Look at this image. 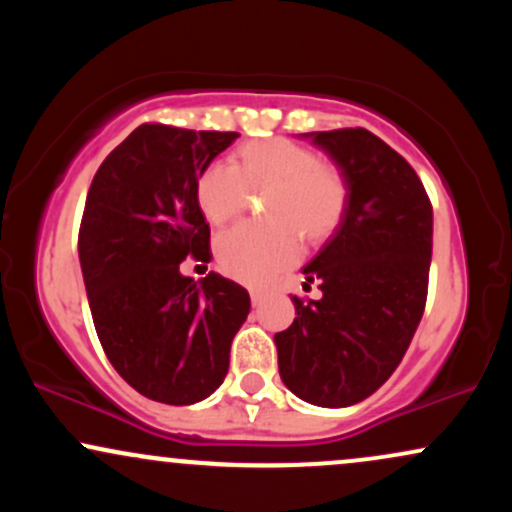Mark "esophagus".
Returning <instances> with one entry per match:
<instances>
[{
  "label": "esophagus",
  "mask_w": 512,
  "mask_h": 512,
  "mask_svg": "<svg viewBox=\"0 0 512 512\" xmlns=\"http://www.w3.org/2000/svg\"><path fill=\"white\" fill-rule=\"evenodd\" d=\"M250 298H252V305H260L262 303V298H264V293L262 291H250Z\"/></svg>",
  "instance_id": "esophagus-1"
}]
</instances>
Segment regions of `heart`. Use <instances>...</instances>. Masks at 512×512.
<instances>
[{
  "label": "heart",
  "instance_id": "obj_1",
  "mask_svg": "<svg viewBox=\"0 0 512 512\" xmlns=\"http://www.w3.org/2000/svg\"><path fill=\"white\" fill-rule=\"evenodd\" d=\"M262 192L269 221L240 223L214 243L221 272L245 284H264L291 267L301 250L298 237L308 248L325 245L349 211L344 170L284 137L240 144L233 166L211 161L195 182L197 207L211 226L231 223L248 209L250 195Z\"/></svg>",
  "mask_w": 512,
  "mask_h": 512
}]
</instances>
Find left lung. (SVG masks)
I'll list each match as a JSON object with an SVG mask.
<instances>
[{
	"mask_svg": "<svg viewBox=\"0 0 512 512\" xmlns=\"http://www.w3.org/2000/svg\"><path fill=\"white\" fill-rule=\"evenodd\" d=\"M310 137L344 170L349 211L337 236L303 269L322 298L293 296L296 320L274 342L279 375L293 395L317 407H349L395 373L419 327L433 207L416 170L368 129Z\"/></svg>",
	"mask_w": 512,
	"mask_h": 512,
	"instance_id": "obj_1",
	"label": "left lung"
}]
</instances>
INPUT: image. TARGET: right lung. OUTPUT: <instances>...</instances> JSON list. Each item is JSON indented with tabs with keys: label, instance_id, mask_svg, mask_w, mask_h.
Instances as JSON below:
<instances>
[{
	"label": "right lung",
	"instance_id": "add662e5",
	"mask_svg": "<svg viewBox=\"0 0 512 512\" xmlns=\"http://www.w3.org/2000/svg\"><path fill=\"white\" fill-rule=\"evenodd\" d=\"M238 132L146 122L110 151L88 187L79 262L98 339L139 395L195 404L228 373L231 342L250 313L236 281L180 272L209 262V223L195 182Z\"/></svg>",
	"mask_w": 512,
	"mask_h": 512
}]
</instances>
